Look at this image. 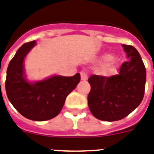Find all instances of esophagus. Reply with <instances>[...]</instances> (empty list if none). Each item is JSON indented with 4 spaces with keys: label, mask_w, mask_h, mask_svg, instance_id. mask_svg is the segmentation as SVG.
<instances>
[{
    "label": "esophagus",
    "mask_w": 154,
    "mask_h": 154,
    "mask_svg": "<svg viewBox=\"0 0 154 154\" xmlns=\"http://www.w3.org/2000/svg\"><path fill=\"white\" fill-rule=\"evenodd\" d=\"M81 78H82V80H83V81L87 80V78H88V75H87V73L85 72V71H82V72H81Z\"/></svg>",
    "instance_id": "34e87169"
}]
</instances>
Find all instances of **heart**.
<instances>
[{"label":"heart","mask_w":154,"mask_h":154,"mask_svg":"<svg viewBox=\"0 0 154 154\" xmlns=\"http://www.w3.org/2000/svg\"><path fill=\"white\" fill-rule=\"evenodd\" d=\"M104 60H107V61H109V60H111L112 59V57L111 55H105L104 56Z\"/></svg>","instance_id":"heart-1"}]
</instances>
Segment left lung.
<instances>
[{
  "label": "left lung",
  "mask_w": 154,
  "mask_h": 154,
  "mask_svg": "<svg viewBox=\"0 0 154 154\" xmlns=\"http://www.w3.org/2000/svg\"><path fill=\"white\" fill-rule=\"evenodd\" d=\"M128 60L111 77L92 75L88 82L90 112L101 121L114 122L132 112L144 97L146 70L138 51L132 45H122Z\"/></svg>",
  "instance_id": "8db88e82"
}]
</instances>
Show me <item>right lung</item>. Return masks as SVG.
Wrapping results in <instances>:
<instances>
[{
	"label": "right lung",
	"mask_w": 154,
	"mask_h": 154,
	"mask_svg": "<svg viewBox=\"0 0 154 154\" xmlns=\"http://www.w3.org/2000/svg\"><path fill=\"white\" fill-rule=\"evenodd\" d=\"M36 42L25 43L19 48L7 69L5 90L13 107L25 117L43 122L59 114L67 96L77 87L81 76H53L35 83L28 82L24 72V59Z\"/></svg>",
	"instance_id": "add662e5"
}]
</instances>
